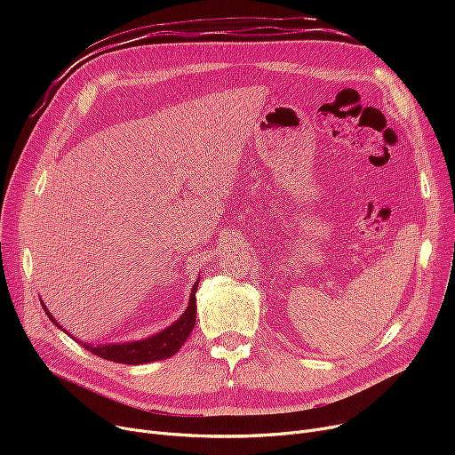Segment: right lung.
<instances>
[{
  "instance_id": "add662e5",
  "label": "right lung",
  "mask_w": 455,
  "mask_h": 455,
  "mask_svg": "<svg viewBox=\"0 0 455 455\" xmlns=\"http://www.w3.org/2000/svg\"><path fill=\"white\" fill-rule=\"evenodd\" d=\"M199 282L194 283L189 293V304L186 307V312L172 324L167 326L165 330L155 333V336L148 338V339H140V341H131V343H117V345H86L81 343L86 350H90L92 354L103 357V360L108 362H116V363H124V365H141V363H151V362H158V360H165L173 354L179 352V348L184 345V341L189 338V331L194 330L196 326V315H197V302H196V291H197ZM44 306V302H42ZM47 317L52 319L53 324H57L59 328H62L53 315L47 312V307L44 306ZM62 331H66L62 328Z\"/></svg>"
}]
</instances>
